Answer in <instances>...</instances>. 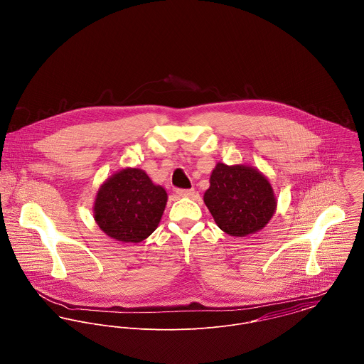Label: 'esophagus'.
<instances>
[{
  "label": "esophagus",
  "mask_w": 364,
  "mask_h": 364,
  "mask_svg": "<svg viewBox=\"0 0 364 364\" xmlns=\"http://www.w3.org/2000/svg\"><path fill=\"white\" fill-rule=\"evenodd\" d=\"M195 189H178L176 196L179 198H193L195 196Z\"/></svg>",
  "instance_id": "obj_1"
}]
</instances>
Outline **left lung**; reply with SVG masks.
<instances>
[{
    "label": "left lung",
    "mask_w": 364,
    "mask_h": 364,
    "mask_svg": "<svg viewBox=\"0 0 364 364\" xmlns=\"http://www.w3.org/2000/svg\"><path fill=\"white\" fill-rule=\"evenodd\" d=\"M203 200L218 228L231 237L260 231L277 205L272 185L258 169L221 162L210 175V188Z\"/></svg>",
    "instance_id": "1"
}]
</instances>
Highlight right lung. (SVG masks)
<instances>
[{
    "mask_svg": "<svg viewBox=\"0 0 364 364\" xmlns=\"http://www.w3.org/2000/svg\"><path fill=\"white\" fill-rule=\"evenodd\" d=\"M166 192L139 168H126L105 181L94 203V218L106 235L122 242H141L156 231Z\"/></svg>",
    "mask_w": 364,
    "mask_h": 364,
    "instance_id": "right-lung-1",
    "label": "right lung"
}]
</instances>
